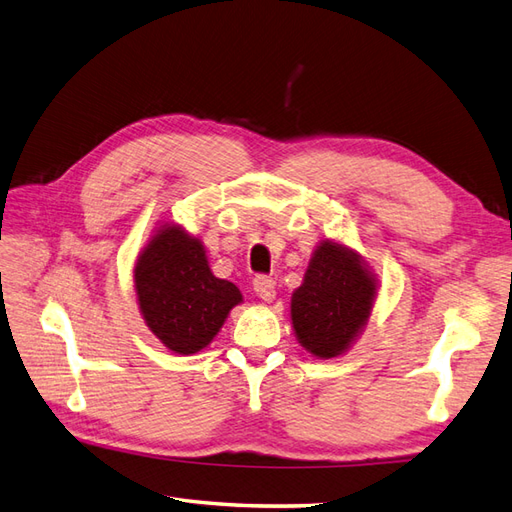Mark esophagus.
<instances>
[{
	"instance_id": "34e87169",
	"label": "esophagus",
	"mask_w": 512,
	"mask_h": 512,
	"mask_svg": "<svg viewBox=\"0 0 512 512\" xmlns=\"http://www.w3.org/2000/svg\"><path fill=\"white\" fill-rule=\"evenodd\" d=\"M253 290L264 303H272L277 298V290H274V281L270 277H257L253 281Z\"/></svg>"
}]
</instances>
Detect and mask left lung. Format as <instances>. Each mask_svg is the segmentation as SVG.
Here are the masks:
<instances>
[{
	"instance_id": "left-lung-1",
	"label": "left lung",
	"mask_w": 512,
	"mask_h": 512,
	"mask_svg": "<svg viewBox=\"0 0 512 512\" xmlns=\"http://www.w3.org/2000/svg\"><path fill=\"white\" fill-rule=\"evenodd\" d=\"M378 279L355 248L322 240L303 283L292 294V329L311 357L335 359L350 350L370 320Z\"/></svg>"
}]
</instances>
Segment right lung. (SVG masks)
Here are the masks:
<instances>
[{
  "label": "right lung",
  "instance_id": "obj_1",
  "mask_svg": "<svg viewBox=\"0 0 512 512\" xmlns=\"http://www.w3.org/2000/svg\"><path fill=\"white\" fill-rule=\"evenodd\" d=\"M140 316L175 355H196L212 344L242 294L214 277L203 242L175 222L155 227L134 266Z\"/></svg>",
  "mask_w": 512,
  "mask_h": 512
}]
</instances>
